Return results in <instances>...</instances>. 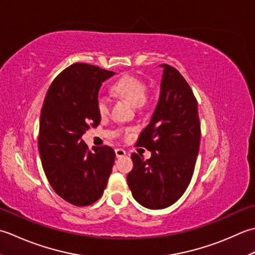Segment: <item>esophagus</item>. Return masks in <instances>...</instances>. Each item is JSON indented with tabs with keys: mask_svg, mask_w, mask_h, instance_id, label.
<instances>
[{
	"mask_svg": "<svg viewBox=\"0 0 255 255\" xmlns=\"http://www.w3.org/2000/svg\"><path fill=\"white\" fill-rule=\"evenodd\" d=\"M116 155H117V157H123L124 155H127V152L123 148H117Z\"/></svg>",
	"mask_w": 255,
	"mask_h": 255,
	"instance_id": "1",
	"label": "esophagus"
}]
</instances>
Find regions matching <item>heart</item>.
I'll list each match as a JSON object with an SVG mask.
<instances>
[{"mask_svg":"<svg viewBox=\"0 0 255 255\" xmlns=\"http://www.w3.org/2000/svg\"><path fill=\"white\" fill-rule=\"evenodd\" d=\"M111 92L114 97L123 99L134 105L137 110H143L147 107L149 99L146 95V84L141 78L133 75H124L111 85ZM97 110L101 117H107L110 112V103L105 97H99L97 100ZM124 136L128 137L131 131L123 128Z\"/></svg>","mask_w":255,"mask_h":255,"instance_id":"heart-1","label":"heart"}]
</instances>
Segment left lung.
<instances>
[{
	"label": "left lung",
	"mask_w": 255,
	"mask_h": 255,
	"mask_svg": "<svg viewBox=\"0 0 255 255\" xmlns=\"http://www.w3.org/2000/svg\"><path fill=\"white\" fill-rule=\"evenodd\" d=\"M162 67L157 107L136 142L152 156L144 159L133 153V169L128 174L135 200L149 209H163L183 196L193 177L201 133L197 100L188 82L174 67Z\"/></svg>",
	"instance_id": "1"
}]
</instances>
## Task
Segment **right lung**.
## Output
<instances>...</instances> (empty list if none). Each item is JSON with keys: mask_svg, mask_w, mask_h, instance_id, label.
Listing matches in <instances>:
<instances>
[{"mask_svg": "<svg viewBox=\"0 0 255 255\" xmlns=\"http://www.w3.org/2000/svg\"><path fill=\"white\" fill-rule=\"evenodd\" d=\"M116 72L76 62L51 82L40 113L38 149L55 193L69 204L85 207L102 196L116 153L108 145L88 149L82 134L101 121L97 110L103 81Z\"/></svg>", "mask_w": 255, "mask_h": 255, "instance_id": "right-lung-1", "label": "right lung"}]
</instances>
